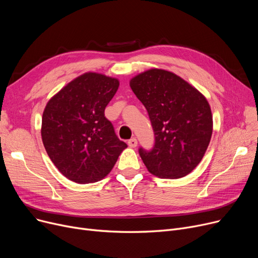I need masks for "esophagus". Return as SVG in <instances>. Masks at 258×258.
I'll return each instance as SVG.
<instances>
[{
	"label": "esophagus",
	"instance_id": "obj_1",
	"mask_svg": "<svg viewBox=\"0 0 258 258\" xmlns=\"http://www.w3.org/2000/svg\"><path fill=\"white\" fill-rule=\"evenodd\" d=\"M127 144L130 147H136L138 145V141L136 138H132L127 141Z\"/></svg>",
	"mask_w": 258,
	"mask_h": 258
}]
</instances>
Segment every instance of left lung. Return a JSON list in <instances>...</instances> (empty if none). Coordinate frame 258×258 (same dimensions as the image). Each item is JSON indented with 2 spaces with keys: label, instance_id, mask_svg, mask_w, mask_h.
Here are the masks:
<instances>
[{
  "label": "left lung",
  "instance_id": "1",
  "mask_svg": "<svg viewBox=\"0 0 258 258\" xmlns=\"http://www.w3.org/2000/svg\"><path fill=\"white\" fill-rule=\"evenodd\" d=\"M143 103L155 133V146L139 154L151 173L180 179L190 173L209 145L213 120L210 105L199 90L172 72L150 69L130 80Z\"/></svg>",
  "mask_w": 258,
  "mask_h": 258
}]
</instances>
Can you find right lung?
Masks as SVG:
<instances>
[{"instance_id":"obj_1","label":"right lung","mask_w":258,"mask_h":258,"mask_svg":"<svg viewBox=\"0 0 258 258\" xmlns=\"http://www.w3.org/2000/svg\"><path fill=\"white\" fill-rule=\"evenodd\" d=\"M118 88L117 78L87 72L46 104L40 130L45 150L57 169L75 183L105 178L127 147L104 117L105 106Z\"/></svg>"}]
</instances>
